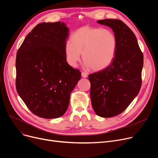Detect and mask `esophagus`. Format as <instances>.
Wrapping results in <instances>:
<instances>
[{"label":"esophagus","instance_id":"34e87169","mask_svg":"<svg viewBox=\"0 0 158 158\" xmlns=\"http://www.w3.org/2000/svg\"><path fill=\"white\" fill-rule=\"evenodd\" d=\"M81 76L83 77V78H86L88 77V75L86 73H84V72H82L81 73Z\"/></svg>","mask_w":158,"mask_h":158}]
</instances>
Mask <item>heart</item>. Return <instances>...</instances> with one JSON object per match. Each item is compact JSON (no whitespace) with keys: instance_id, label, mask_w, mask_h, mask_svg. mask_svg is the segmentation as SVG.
Here are the masks:
<instances>
[{"instance_id":"heart-1","label":"heart","mask_w":158,"mask_h":158,"mask_svg":"<svg viewBox=\"0 0 158 158\" xmlns=\"http://www.w3.org/2000/svg\"><path fill=\"white\" fill-rule=\"evenodd\" d=\"M64 45L66 62L76 67L81 54L87 68L101 71L111 64L118 46L115 34L108 29L83 26L75 30Z\"/></svg>"}]
</instances>
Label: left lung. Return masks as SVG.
<instances>
[{"instance_id":"left-lung-1","label":"left lung","mask_w":158,"mask_h":158,"mask_svg":"<svg viewBox=\"0 0 158 158\" xmlns=\"http://www.w3.org/2000/svg\"><path fill=\"white\" fill-rule=\"evenodd\" d=\"M97 23L112 30L118 46L110 65L89 75L90 98L96 114L112 118L124 111L139 94L143 56L134 33L121 20L103 19Z\"/></svg>"}]
</instances>
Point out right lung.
<instances>
[{
  "label": "right lung",
  "instance_id": "add662e5",
  "mask_svg": "<svg viewBox=\"0 0 158 158\" xmlns=\"http://www.w3.org/2000/svg\"><path fill=\"white\" fill-rule=\"evenodd\" d=\"M69 29L63 22L42 23L28 34L16 57V88L30 110L58 118L69 105L81 72L68 64L64 45Z\"/></svg>",
  "mask_w": 158,
  "mask_h": 158
}]
</instances>
